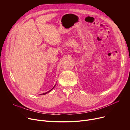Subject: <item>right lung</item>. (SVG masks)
<instances>
[{"mask_svg":"<svg viewBox=\"0 0 130 130\" xmlns=\"http://www.w3.org/2000/svg\"><path fill=\"white\" fill-rule=\"evenodd\" d=\"M54 87H55V86H54ZM54 87H53V88H52V89H51V90H49V91H47V92H45V93H42V94H42H42H46V93H48V92H50V91H51V90H52V89H53V88H54Z\"/></svg>","mask_w":130,"mask_h":130,"instance_id":"add662e5","label":"right lung"}]
</instances>
